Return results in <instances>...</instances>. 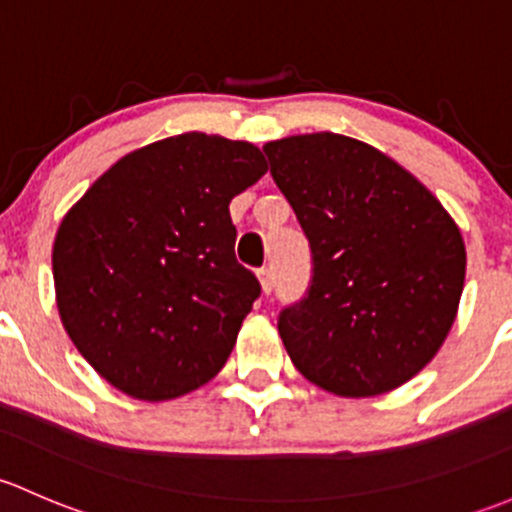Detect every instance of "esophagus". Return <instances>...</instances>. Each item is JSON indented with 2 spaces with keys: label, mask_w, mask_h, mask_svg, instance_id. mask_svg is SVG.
<instances>
[{
  "label": "esophagus",
  "mask_w": 512,
  "mask_h": 512,
  "mask_svg": "<svg viewBox=\"0 0 512 512\" xmlns=\"http://www.w3.org/2000/svg\"><path fill=\"white\" fill-rule=\"evenodd\" d=\"M256 276H258V283H261V291L266 295L271 293V288H273V271H271V268H258Z\"/></svg>",
  "instance_id": "obj_1"
}]
</instances>
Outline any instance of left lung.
<instances>
[{"label":"left lung","mask_w":512,"mask_h":512,"mask_svg":"<svg viewBox=\"0 0 512 512\" xmlns=\"http://www.w3.org/2000/svg\"><path fill=\"white\" fill-rule=\"evenodd\" d=\"M263 152L313 251L308 298L278 318L293 365L337 397L402 387L456 320L461 229L412 172L362 140L291 135Z\"/></svg>","instance_id":"obj_1"}]
</instances>
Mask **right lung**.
<instances>
[{
  "mask_svg": "<svg viewBox=\"0 0 512 512\" xmlns=\"http://www.w3.org/2000/svg\"><path fill=\"white\" fill-rule=\"evenodd\" d=\"M263 175L251 142L182 133L120 157L68 209L56 305L105 382L167 402L217 377L261 293L234 256L229 202Z\"/></svg>",
  "mask_w": 512,
  "mask_h": 512,
  "instance_id": "add662e5",
  "label": "right lung"
}]
</instances>
